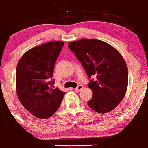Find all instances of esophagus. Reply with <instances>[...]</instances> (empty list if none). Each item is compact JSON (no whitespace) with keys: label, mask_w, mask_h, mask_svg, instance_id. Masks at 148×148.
<instances>
[{"label":"esophagus","mask_w":148,"mask_h":148,"mask_svg":"<svg viewBox=\"0 0 148 148\" xmlns=\"http://www.w3.org/2000/svg\"><path fill=\"white\" fill-rule=\"evenodd\" d=\"M83 88H84V86H83L82 85H79V86H78L77 87L75 88V91L80 92V91L81 90L83 89Z\"/></svg>","instance_id":"1"}]
</instances>
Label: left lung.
Instances as JSON below:
<instances>
[{
	"mask_svg": "<svg viewBox=\"0 0 148 148\" xmlns=\"http://www.w3.org/2000/svg\"><path fill=\"white\" fill-rule=\"evenodd\" d=\"M91 80L88 84L92 91L88 104L95 111L106 113L113 111L126 94L128 69L123 57L117 49L96 39H81L68 44Z\"/></svg>",
	"mask_w": 148,
	"mask_h": 148,
	"instance_id": "left-lung-1",
	"label": "left lung"
}]
</instances>
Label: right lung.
<instances>
[{
	"label": "right lung",
	"instance_id": "add662e5",
	"mask_svg": "<svg viewBox=\"0 0 148 148\" xmlns=\"http://www.w3.org/2000/svg\"><path fill=\"white\" fill-rule=\"evenodd\" d=\"M63 42H47L30 49L16 66V90L20 102L36 118L45 119L56 112L65 92L53 87L55 62Z\"/></svg>",
	"mask_w": 148,
	"mask_h": 148
}]
</instances>
